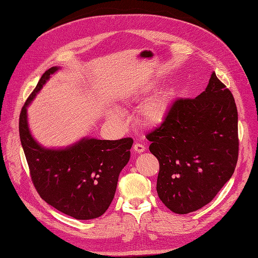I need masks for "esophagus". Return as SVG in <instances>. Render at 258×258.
I'll list each match as a JSON object with an SVG mask.
<instances>
[{"label":"esophagus","instance_id":"1","mask_svg":"<svg viewBox=\"0 0 258 258\" xmlns=\"http://www.w3.org/2000/svg\"><path fill=\"white\" fill-rule=\"evenodd\" d=\"M133 149H135L136 153L141 154V153H144L145 152V146L137 143V144H135V146H133Z\"/></svg>","mask_w":258,"mask_h":258}]
</instances>
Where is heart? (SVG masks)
<instances>
[{"instance_id": "b5f03b06", "label": "heart", "mask_w": 258, "mask_h": 258, "mask_svg": "<svg viewBox=\"0 0 258 258\" xmlns=\"http://www.w3.org/2000/svg\"><path fill=\"white\" fill-rule=\"evenodd\" d=\"M150 87H153V85H150ZM174 96V92L166 91L149 99L140 110V121L150 128H156L162 125L171 111ZM106 118L115 125L119 126H122L126 121L125 114L117 108L110 109L106 113Z\"/></svg>"}]
</instances>
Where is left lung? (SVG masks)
<instances>
[{
    "mask_svg": "<svg viewBox=\"0 0 258 258\" xmlns=\"http://www.w3.org/2000/svg\"><path fill=\"white\" fill-rule=\"evenodd\" d=\"M157 157L159 199L185 215L210 203L234 174L238 113L234 97L212 73L194 99L176 100L166 119L146 136Z\"/></svg>",
    "mask_w": 258,
    "mask_h": 258,
    "instance_id": "left-lung-1",
    "label": "left lung"
}]
</instances>
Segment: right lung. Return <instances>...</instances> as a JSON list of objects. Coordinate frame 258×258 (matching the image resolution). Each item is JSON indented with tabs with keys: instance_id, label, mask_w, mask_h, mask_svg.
I'll return each instance as SVG.
<instances>
[{
	"instance_id": "1",
	"label": "right lung",
	"mask_w": 258,
	"mask_h": 258,
	"mask_svg": "<svg viewBox=\"0 0 258 258\" xmlns=\"http://www.w3.org/2000/svg\"><path fill=\"white\" fill-rule=\"evenodd\" d=\"M42 75L21 110L19 133L31 178L40 198L63 214L78 220L102 216L112 203L118 176L130 159L131 138L116 141L84 137L60 148L44 147L29 127L28 108L52 75Z\"/></svg>"
}]
</instances>
